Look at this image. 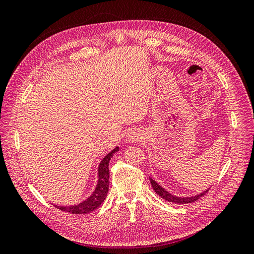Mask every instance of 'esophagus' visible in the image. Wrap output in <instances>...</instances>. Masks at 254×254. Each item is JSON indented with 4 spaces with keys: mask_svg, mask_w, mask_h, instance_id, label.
<instances>
[{
    "mask_svg": "<svg viewBox=\"0 0 254 254\" xmlns=\"http://www.w3.org/2000/svg\"><path fill=\"white\" fill-rule=\"evenodd\" d=\"M128 141L132 143L139 141V135H136V133L134 132H130V134L128 135Z\"/></svg>",
    "mask_w": 254,
    "mask_h": 254,
    "instance_id": "obj_1",
    "label": "esophagus"
}]
</instances>
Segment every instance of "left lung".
<instances>
[{"label":"left lung","instance_id":"1","mask_svg":"<svg viewBox=\"0 0 254 254\" xmlns=\"http://www.w3.org/2000/svg\"><path fill=\"white\" fill-rule=\"evenodd\" d=\"M149 180H150V183H151V187H152L153 190H155L156 193H157L161 198H163L164 200L173 202V203H181V204H183V203H191V202H194V201L198 200V199L200 198V197H202L203 195H205V194L207 193V191H209V190H210V189H207V190H203L202 193H199V194H197V195H195V196L178 197V196H175V195L171 194L170 191H167L165 189H163L162 187L160 186V184H159L158 182H156L155 180H153V179L151 178V177H149Z\"/></svg>","mask_w":254,"mask_h":254}]
</instances>
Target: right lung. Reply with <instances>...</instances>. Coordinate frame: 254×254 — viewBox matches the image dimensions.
Segmentation results:
<instances>
[{
  "mask_svg": "<svg viewBox=\"0 0 254 254\" xmlns=\"http://www.w3.org/2000/svg\"><path fill=\"white\" fill-rule=\"evenodd\" d=\"M119 149L120 148L117 146V147H115L113 150H111L108 155H106L105 158L101 161L97 170L98 179L96 183V188L90 197L84 199L82 202L77 204H73V205L54 204V205L58 207V209H60L61 211H65L72 214H87V213H91L92 211H94L97 209V207H99V205L104 202L109 190V162L114 153L119 151Z\"/></svg>",
  "mask_w": 254,
  "mask_h": 254,
  "instance_id": "1",
  "label": "right lung"
}]
</instances>
